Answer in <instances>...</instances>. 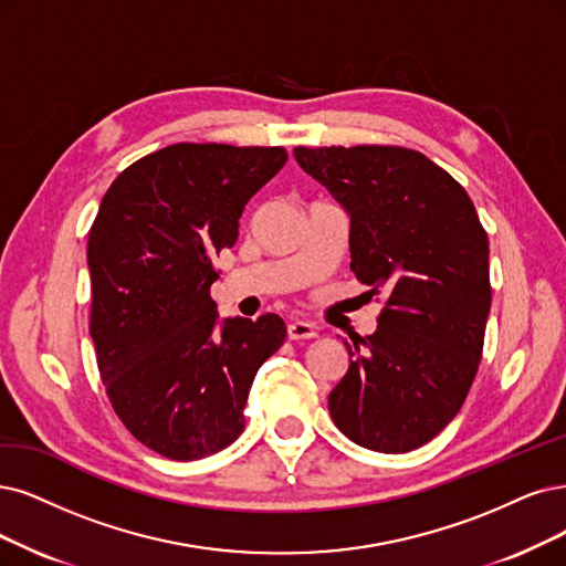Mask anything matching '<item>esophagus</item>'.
I'll return each mask as SVG.
<instances>
[{"label": "esophagus", "instance_id": "esophagus-1", "mask_svg": "<svg viewBox=\"0 0 566 566\" xmlns=\"http://www.w3.org/2000/svg\"><path fill=\"white\" fill-rule=\"evenodd\" d=\"M286 336L289 340H310L317 336V326L310 322H291L286 326Z\"/></svg>", "mask_w": 566, "mask_h": 566}]
</instances>
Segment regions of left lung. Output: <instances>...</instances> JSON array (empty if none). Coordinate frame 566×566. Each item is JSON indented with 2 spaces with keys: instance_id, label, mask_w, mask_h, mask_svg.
I'll return each instance as SVG.
<instances>
[{
  "instance_id": "1",
  "label": "left lung",
  "mask_w": 566,
  "mask_h": 566,
  "mask_svg": "<svg viewBox=\"0 0 566 566\" xmlns=\"http://www.w3.org/2000/svg\"><path fill=\"white\" fill-rule=\"evenodd\" d=\"M349 217V270L387 303L378 328L347 345L328 394L336 427L361 448L429 443L462 408L490 315V242L469 193L403 146L294 149Z\"/></svg>"
}]
</instances>
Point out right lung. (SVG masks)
I'll return each mask as SVG.
<instances>
[{"mask_svg": "<svg viewBox=\"0 0 566 566\" xmlns=\"http://www.w3.org/2000/svg\"><path fill=\"white\" fill-rule=\"evenodd\" d=\"M286 158L282 146L181 142L125 167L99 202L88 233L97 368L120 422L167 459L235 441L251 382L286 338L277 315L219 319L209 296L212 259Z\"/></svg>", "mask_w": 566, "mask_h": 566, "instance_id": "1", "label": "right lung"}]
</instances>
